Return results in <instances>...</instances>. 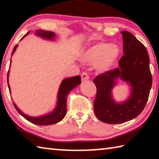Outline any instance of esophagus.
I'll return each instance as SVG.
<instances>
[{
    "mask_svg": "<svg viewBox=\"0 0 159 159\" xmlns=\"http://www.w3.org/2000/svg\"><path fill=\"white\" fill-rule=\"evenodd\" d=\"M80 76H81L82 79H84V80H87L88 79V75L86 74V73H85V72H83V73H82Z\"/></svg>",
    "mask_w": 159,
    "mask_h": 159,
    "instance_id": "obj_1",
    "label": "esophagus"
}]
</instances>
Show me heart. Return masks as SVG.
<instances>
[{"instance_id": "heart-1", "label": "heart", "mask_w": 159, "mask_h": 159, "mask_svg": "<svg viewBox=\"0 0 159 159\" xmlns=\"http://www.w3.org/2000/svg\"><path fill=\"white\" fill-rule=\"evenodd\" d=\"M105 61V62H107V61H107V60H106V61ZM104 64H106L107 63H104Z\"/></svg>"}]
</instances>
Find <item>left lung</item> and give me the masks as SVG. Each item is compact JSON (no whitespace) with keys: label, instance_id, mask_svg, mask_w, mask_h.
<instances>
[{"label":"left lung","instance_id":"obj_1","mask_svg":"<svg viewBox=\"0 0 159 159\" xmlns=\"http://www.w3.org/2000/svg\"><path fill=\"white\" fill-rule=\"evenodd\" d=\"M31 33V31H28L25 36L21 38V40H22L26 36H27L28 34ZM35 34L37 35L40 37L43 38V39H48V40H52L55 37V34L52 31H48L45 30H41V29H38V30L35 31ZM20 40V41H21ZM18 45H16L13 48V50L12 52V56L13 54H14L15 51L16 50V48H17ZM11 56V57H12ZM11 59H10V66L11 65ZM10 69V68H9ZM9 74H10V70L7 71V85H8L9 88V91L10 94V87L9 85ZM76 83V76H74L71 78H69V79H64L62 81H61V85L60 86V89L58 91V95H57V106H56L55 109H54V111H52L50 114L43 115V116H40L38 117H32L29 116L25 114V113L22 112L21 110L18 108L17 106L16 105L15 102H13V105H14L15 108L17 110V112L20 115L22 116L29 120V122L32 123H34V124L39 125H52L54 123L60 122L65 116L66 111V96L68 95L70 91L72 89L77 86L80 83V81Z\"/></svg>","mask_w":159,"mask_h":159}]
</instances>
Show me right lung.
<instances>
[{
  "instance_id": "right-lung-1",
  "label": "right lung",
  "mask_w": 159,
  "mask_h": 159,
  "mask_svg": "<svg viewBox=\"0 0 159 159\" xmlns=\"http://www.w3.org/2000/svg\"><path fill=\"white\" fill-rule=\"evenodd\" d=\"M121 34L124 55L118 61L119 68L104 72L93 80L97 88L94 111L101 121L110 124L124 123L140 114L152 85L146 48L130 32L125 31ZM117 77L129 82L132 87L130 98L121 104L114 103L111 94Z\"/></svg>"
}]
</instances>
